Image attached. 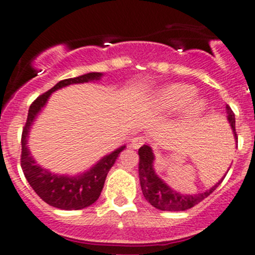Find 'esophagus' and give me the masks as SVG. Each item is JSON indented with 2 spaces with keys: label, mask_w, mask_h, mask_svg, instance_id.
Segmentation results:
<instances>
[{
  "label": "esophagus",
  "mask_w": 255,
  "mask_h": 255,
  "mask_svg": "<svg viewBox=\"0 0 255 255\" xmlns=\"http://www.w3.org/2000/svg\"><path fill=\"white\" fill-rule=\"evenodd\" d=\"M146 141H147V139H146L145 136L137 135V136L134 137L133 140H131V147L139 148L140 146H142L144 144H146Z\"/></svg>",
  "instance_id": "34e87169"
}]
</instances>
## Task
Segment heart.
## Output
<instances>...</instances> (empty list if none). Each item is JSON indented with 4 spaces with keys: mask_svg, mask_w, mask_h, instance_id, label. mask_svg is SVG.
<instances>
[{
    "mask_svg": "<svg viewBox=\"0 0 255 255\" xmlns=\"http://www.w3.org/2000/svg\"><path fill=\"white\" fill-rule=\"evenodd\" d=\"M195 95H197V90L193 86H189V85H170V86L163 89L158 95L157 107L160 110H178L188 104L195 97ZM204 110L205 102L201 101V99H195L188 105L187 115L189 118H197Z\"/></svg>",
    "mask_w": 255,
    "mask_h": 255,
    "instance_id": "1",
    "label": "heart"
}]
</instances>
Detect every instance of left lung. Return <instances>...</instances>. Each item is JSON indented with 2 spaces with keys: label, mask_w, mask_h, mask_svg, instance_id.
Wrapping results in <instances>:
<instances>
[{
  "label": "left lung",
  "mask_w": 255,
  "mask_h": 255,
  "mask_svg": "<svg viewBox=\"0 0 255 255\" xmlns=\"http://www.w3.org/2000/svg\"><path fill=\"white\" fill-rule=\"evenodd\" d=\"M227 115L228 121H229L231 128H233L235 139L238 140V134H236L235 130V114L231 110L229 105H227ZM139 157V177L142 194L152 206L158 210H162V211H186V210L192 209L193 206H195L200 201H203L204 199L209 197L221 183L218 182L211 189L200 193V194H180V193L172 191L170 187L166 186L156 175V172L153 170V165H152L154 157L151 147L146 145L140 147Z\"/></svg>",
  "instance_id": "1"
}]
</instances>
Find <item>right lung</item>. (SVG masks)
<instances>
[{
	"mask_svg": "<svg viewBox=\"0 0 255 255\" xmlns=\"http://www.w3.org/2000/svg\"><path fill=\"white\" fill-rule=\"evenodd\" d=\"M102 77L101 73H87L77 78H69L61 80L52 87L51 90L46 91L39 97H37L32 102L30 109H28L27 120L22 128L21 134V158L20 164L24 171L26 180L28 181L33 191L37 193L38 197L49 204L50 206L57 207L61 210H80L90 206L95 203L101 195L102 189L104 187L105 178L111 166L115 164L119 154L124 151L126 146H121L113 153L105 156L103 159L91 169L90 171L85 172L75 177L58 176L51 174L50 171L44 170L34 162V159L30 154L27 148V134L30 127L33 122L37 114L45 105L49 96L54 91L61 87L67 86L71 84L87 83L91 80H99Z\"/></svg>",
	"mask_w": 255,
	"mask_h": 255,
	"instance_id": "1",
	"label": "right lung"
}]
</instances>
